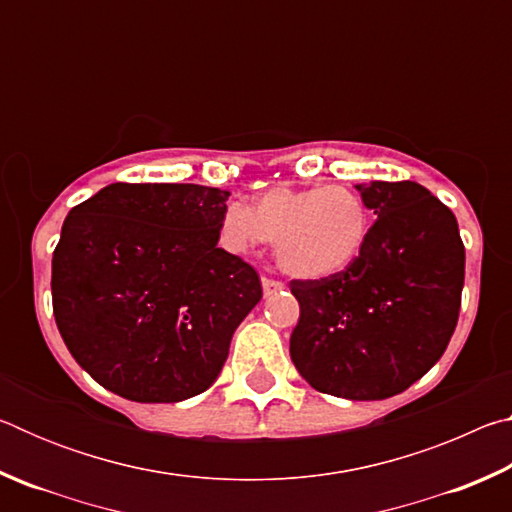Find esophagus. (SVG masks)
<instances>
[{
	"instance_id": "esophagus-1",
	"label": "esophagus",
	"mask_w": 512,
	"mask_h": 512,
	"mask_svg": "<svg viewBox=\"0 0 512 512\" xmlns=\"http://www.w3.org/2000/svg\"><path fill=\"white\" fill-rule=\"evenodd\" d=\"M284 289L282 282L271 280V277H262V291H264V298H271L275 293H280Z\"/></svg>"
}]
</instances>
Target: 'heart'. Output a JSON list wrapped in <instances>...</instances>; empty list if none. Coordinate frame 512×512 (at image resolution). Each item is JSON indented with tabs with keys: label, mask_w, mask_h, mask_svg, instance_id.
<instances>
[{
	"label": "heart",
	"mask_w": 512,
	"mask_h": 512,
	"mask_svg": "<svg viewBox=\"0 0 512 512\" xmlns=\"http://www.w3.org/2000/svg\"><path fill=\"white\" fill-rule=\"evenodd\" d=\"M370 228V207L352 187H273L253 207L241 201L225 205L219 239L239 255L275 241V259L284 273L323 280L357 262Z\"/></svg>",
	"instance_id": "1"
}]
</instances>
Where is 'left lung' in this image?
<instances>
[{
	"instance_id": "obj_1",
	"label": "left lung",
	"mask_w": 512,
	"mask_h": 512,
	"mask_svg": "<svg viewBox=\"0 0 512 512\" xmlns=\"http://www.w3.org/2000/svg\"><path fill=\"white\" fill-rule=\"evenodd\" d=\"M377 216L348 271L293 280L291 361L320 393L386 400L436 366L465 280L456 216L418 183L354 185Z\"/></svg>"
}]
</instances>
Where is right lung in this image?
Masks as SVG:
<instances>
[{
	"label": "right lung",
	"instance_id": "right-lung-1",
	"mask_svg": "<svg viewBox=\"0 0 512 512\" xmlns=\"http://www.w3.org/2000/svg\"><path fill=\"white\" fill-rule=\"evenodd\" d=\"M230 192L115 183L67 214L51 262L58 332L76 363L131 402L210 388L262 300L255 268L216 246Z\"/></svg>",
	"mask_w": 512,
	"mask_h": 512
}]
</instances>
